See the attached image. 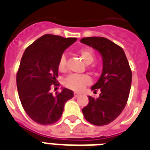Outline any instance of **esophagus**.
Returning <instances> with one entry per match:
<instances>
[{
  "instance_id": "esophagus-1",
  "label": "esophagus",
  "mask_w": 150,
  "mask_h": 150,
  "mask_svg": "<svg viewBox=\"0 0 150 150\" xmlns=\"http://www.w3.org/2000/svg\"><path fill=\"white\" fill-rule=\"evenodd\" d=\"M79 96H80V94H79V93H74V97H75V98H77V97H79Z\"/></svg>"
}]
</instances>
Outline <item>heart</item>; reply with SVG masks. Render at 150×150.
I'll return each mask as SVG.
<instances>
[{
	"instance_id": "1",
	"label": "heart",
	"mask_w": 150,
	"mask_h": 150,
	"mask_svg": "<svg viewBox=\"0 0 150 150\" xmlns=\"http://www.w3.org/2000/svg\"><path fill=\"white\" fill-rule=\"evenodd\" d=\"M78 54L82 58L86 65H89L95 59V53L93 50L88 48H83L78 51ZM57 68L59 71L64 72L67 70V57L62 55L58 61ZM91 83V79L87 75H71L64 79L63 84L66 88L73 90L75 92L82 91L86 86Z\"/></svg>"
}]
</instances>
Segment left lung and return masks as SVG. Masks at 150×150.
I'll return each mask as SVG.
<instances>
[{"label":"left lung","mask_w":150,"mask_h":150,"mask_svg":"<svg viewBox=\"0 0 150 150\" xmlns=\"http://www.w3.org/2000/svg\"><path fill=\"white\" fill-rule=\"evenodd\" d=\"M83 44L97 50L103 62L100 78L91 88L100 90L99 97H88V104L82 110L87 121L96 126L109 124L119 116L127 104L132 84V71L120 46L104 37H86Z\"/></svg>","instance_id":"1"}]
</instances>
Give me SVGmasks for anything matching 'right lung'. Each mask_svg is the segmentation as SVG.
<instances>
[{
    "instance_id": "add662e5",
    "label": "right lung",
    "mask_w": 150,
    "mask_h": 150,
    "mask_svg": "<svg viewBox=\"0 0 150 150\" xmlns=\"http://www.w3.org/2000/svg\"><path fill=\"white\" fill-rule=\"evenodd\" d=\"M76 40L46 34L23 53L17 73V88L24 110L37 123L50 125L58 121L65 103L74 96L67 88L55 95L50 89L52 84L58 85L57 64L61 56Z\"/></svg>"
}]
</instances>
